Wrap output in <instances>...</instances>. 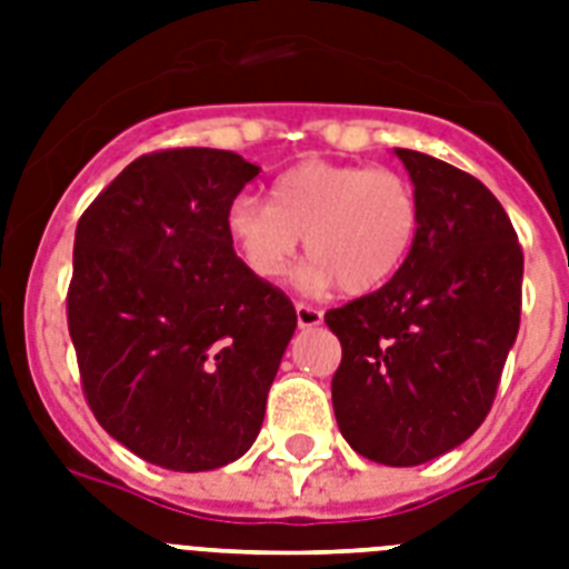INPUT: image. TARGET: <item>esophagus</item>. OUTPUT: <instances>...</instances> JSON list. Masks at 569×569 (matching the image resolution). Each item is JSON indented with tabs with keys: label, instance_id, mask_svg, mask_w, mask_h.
I'll return each instance as SVG.
<instances>
[{
	"label": "esophagus",
	"instance_id": "esophagus-1",
	"mask_svg": "<svg viewBox=\"0 0 569 569\" xmlns=\"http://www.w3.org/2000/svg\"><path fill=\"white\" fill-rule=\"evenodd\" d=\"M295 316H298V328H319L321 325V310H316L310 303H295Z\"/></svg>",
	"mask_w": 569,
	"mask_h": 569
}]
</instances>
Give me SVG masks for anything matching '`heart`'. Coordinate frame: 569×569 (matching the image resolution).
Listing matches in <instances>:
<instances>
[{
  "instance_id": "1",
  "label": "heart",
  "mask_w": 569,
  "mask_h": 569,
  "mask_svg": "<svg viewBox=\"0 0 569 569\" xmlns=\"http://www.w3.org/2000/svg\"><path fill=\"white\" fill-rule=\"evenodd\" d=\"M227 232L241 262L259 280H280L298 259L301 239L310 266L303 289L339 283L348 295L375 292L405 266L419 232L413 182L389 168L310 159L286 171L271 203L232 200Z\"/></svg>"
}]
</instances>
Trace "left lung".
<instances>
[{
  "mask_svg": "<svg viewBox=\"0 0 569 569\" xmlns=\"http://www.w3.org/2000/svg\"><path fill=\"white\" fill-rule=\"evenodd\" d=\"M419 197L413 250L378 292L325 312L339 337L330 392L348 446L416 467L460 446L493 407L520 330L522 248L485 182L396 150Z\"/></svg>",
  "mask_w": 569,
  "mask_h": 569,
  "instance_id": "obj_1",
  "label": "left lung"
}]
</instances>
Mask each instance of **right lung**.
Masks as SVG:
<instances>
[{
    "mask_svg": "<svg viewBox=\"0 0 569 569\" xmlns=\"http://www.w3.org/2000/svg\"><path fill=\"white\" fill-rule=\"evenodd\" d=\"M257 173L230 150H156L76 223L67 328L84 401L114 440L173 472L250 449L298 325L227 232Z\"/></svg>",
    "mask_w": 569,
    "mask_h": 569,
    "instance_id": "1",
    "label": "right lung"
}]
</instances>
